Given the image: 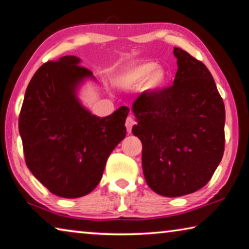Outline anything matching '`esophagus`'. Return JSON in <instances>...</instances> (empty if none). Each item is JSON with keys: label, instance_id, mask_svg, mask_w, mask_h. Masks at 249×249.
I'll list each match as a JSON object with an SVG mask.
<instances>
[{"label": "esophagus", "instance_id": "esophagus-1", "mask_svg": "<svg viewBox=\"0 0 249 249\" xmlns=\"http://www.w3.org/2000/svg\"><path fill=\"white\" fill-rule=\"evenodd\" d=\"M134 124H135V120L132 116H128L127 118H126L125 126H126V129H127L128 133L132 131V127H133V125H134Z\"/></svg>", "mask_w": 249, "mask_h": 249}]
</instances>
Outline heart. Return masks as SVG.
Wrapping results in <instances>:
<instances>
[{"mask_svg": "<svg viewBox=\"0 0 249 249\" xmlns=\"http://www.w3.org/2000/svg\"><path fill=\"white\" fill-rule=\"evenodd\" d=\"M166 71L162 66H155L153 62L132 64L117 71L113 76V83L120 88H133L143 85L145 90H155L164 85Z\"/></svg>", "mask_w": 249, "mask_h": 249, "instance_id": "b5f03b06", "label": "heart"}]
</instances>
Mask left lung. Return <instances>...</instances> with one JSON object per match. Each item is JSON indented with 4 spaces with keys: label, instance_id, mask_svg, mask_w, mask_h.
I'll use <instances>...</instances> for the list:
<instances>
[{
    "label": "left lung",
    "instance_id": "obj_1",
    "mask_svg": "<svg viewBox=\"0 0 249 249\" xmlns=\"http://www.w3.org/2000/svg\"><path fill=\"white\" fill-rule=\"evenodd\" d=\"M173 85L144 91L132 105L142 142L146 183L163 196L192 194L208 183L225 148V105L201 61L174 48Z\"/></svg>",
    "mask_w": 249,
    "mask_h": 249
}]
</instances>
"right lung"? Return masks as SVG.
Wrapping results in <instances>:
<instances>
[{
	"label": "right lung",
	"instance_id": "obj_1",
	"mask_svg": "<svg viewBox=\"0 0 249 249\" xmlns=\"http://www.w3.org/2000/svg\"><path fill=\"white\" fill-rule=\"evenodd\" d=\"M65 55L36 70L25 90L18 117L25 163L51 194L79 198L99 183L109 154L126 135L129 108L106 117L92 115L77 96L80 85L94 79Z\"/></svg>",
	"mask_w": 249,
	"mask_h": 249
}]
</instances>
